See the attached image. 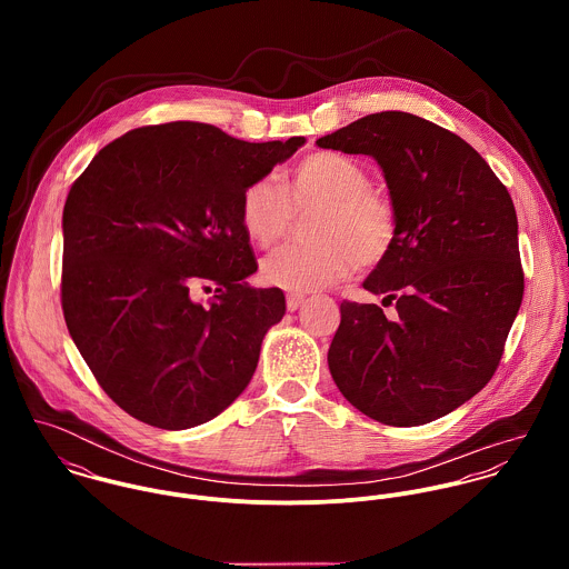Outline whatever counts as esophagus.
I'll return each instance as SVG.
<instances>
[{"label":"esophagus","instance_id":"obj_1","mask_svg":"<svg viewBox=\"0 0 569 569\" xmlns=\"http://www.w3.org/2000/svg\"><path fill=\"white\" fill-rule=\"evenodd\" d=\"M302 302H305V296H302V293H287V309H289V311H296Z\"/></svg>","mask_w":569,"mask_h":569}]
</instances>
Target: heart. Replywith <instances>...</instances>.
<instances>
[{
    "label": "heart",
    "mask_w": 569,
    "mask_h": 569,
    "mask_svg": "<svg viewBox=\"0 0 569 569\" xmlns=\"http://www.w3.org/2000/svg\"><path fill=\"white\" fill-rule=\"evenodd\" d=\"M368 168L337 151H318L296 163L282 186L271 177L241 194V223L251 243L271 247L291 228L293 210L318 208L307 247H280L260 264L267 284L313 291L350 276L359 262H381L397 243L395 201L370 186Z\"/></svg>",
    "instance_id": "b5f03b06"
}]
</instances>
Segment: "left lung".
Listing matches in <instances>:
<instances>
[{
  "label": "left lung",
  "instance_id": "left-lung-1",
  "mask_svg": "<svg viewBox=\"0 0 569 569\" xmlns=\"http://www.w3.org/2000/svg\"><path fill=\"white\" fill-rule=\"evenodd\" d=\"M372 156L399 212L392 251L341 302L328 368L348 403L395 427L447 416L492 379L523 298L506 186L460 136L406 111L370 113L318 140Z\"/></svg>",
  "mask_w": 569,
  "mask_h": 569
}]
</instances>
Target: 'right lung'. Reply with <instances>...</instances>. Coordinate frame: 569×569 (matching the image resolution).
<instances>
[{"label": "right lung", "mask_w": 569, "mask_h": 569, "mask_svg": "<svg viewBox=\"0 0 569 569\" xmlns=\"http://www.w3.org/2000/svg\"><path fill=\"white\" fill-rule=\"evenodd\" d=\"M302 144L243 142L203 122L153 124L107 144L72 183L66 325L98 386L133 418L197 427L251 381L284 293L243 282L258 262L241 194ZM208 281L216 302L192 303L191 287Z\"/></svg>", "instance_id": "add662e5"}]
</instances>
